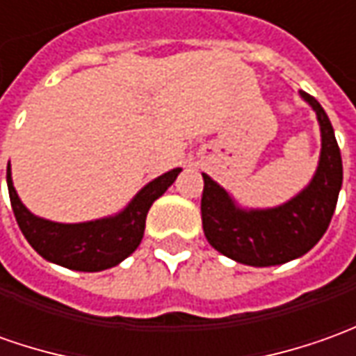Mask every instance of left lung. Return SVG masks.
I'll list each match as a JSON object with an SVG mask.
<instances>
[{"label": "left lung", "instance_id": "8db88e82", "mask_svg": "<svg viewBox=\"0 0 356 356\" xmlns=\"http://www.w3.org/2000/svg\"><path fill=\"white\" fill-rule=\"evenodd\" d=\"M300 97L316 111L321 130L320 163L302 193L275 209L245 210L202 173L200 214L204 236L216 251L243 265L270 267L302 257L325 234L337 207L343 163L335 132L320 103L306 91H300Z\"/></svg>", "mask_w": 356, "mask_h": 356}]
</instances>
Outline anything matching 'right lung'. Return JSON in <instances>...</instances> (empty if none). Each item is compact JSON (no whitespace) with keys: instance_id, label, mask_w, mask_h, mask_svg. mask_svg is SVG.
<instances>
[{"instance_id":"right-lung-1","label":"right lung","mask_w":356,"mask_h":356,"mask_svg":"<svg viewBox=\"0 0 356 356\" xmlns=\"http://www.w3.org/2000/svg\"><path fill=\"white\" fill-rule=\"evenodd\" d=\"M181 169H171L158 179L149 181L122 212L108 218L60 224L38 218L29 212L13 187L11 168L7 165V188L17 224L26 241L46 261L66 269L97 273L111 269L134 253L144 238L146 216L154 200L168 191L177 179Z\"/></svg>"}]
</instances>
